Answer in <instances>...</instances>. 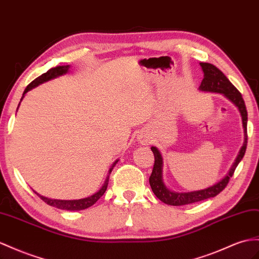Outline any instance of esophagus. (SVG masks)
<instances>
[{
    "label": "esophagus",
    "mask_w": 259,
    "mask_h": 259,
    "mask_svg": "<svg viewBox=\"0 0 259 259\" xmlns=\"http://www.w3.org/2000/svg\"><path fill=\"white\" fill-rule=\"evenodd\" d=\"M147 142H148V141H147V140H145V139H143V140H141V143H142V144H143V143L145 144V143H147Z\"/></svg>",
    "instance_id": "obj_1"
}]
</instances>
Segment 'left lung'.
Here are the masks:
<instances>
[{"instance_id": "1", "label": "left lung", "mask_w": 259, "mask_h": 259, "mask_svg": "<svg viewBox=\"0 0 259 259\" xmlns=\"http://www.w3.org/2000/svg\"><path fill=\"white\" fill-rule=\"evenodd\" d=\"M200 65L204 74L199 89L204 92L220 93V94H223L236 106L242 116L243 128H244V143L234 164L232 165L229 174L225 176L221 182H219L218 184L213 185V186H211L209 188L198 190V191H191V193H174V191H170L169 189L166 188L162 180V165H163L162 155L160 153V151H158L155 147H152L151 150L154 154V166H153V170H152V174L149 178L150 186L154 195L160 199L161 201L170 205H184V204L194 203V202L204 200V199L215 197L217 195L220 194L221 191L227 187V185L230 182V178L233 176L235 168L237 167L238 163L242 161L247 147V110H246V106H245V103H244V99L242 97V94L237 91L235 86L229 81V78L217 68V66L207 62H201Z\"/></svg>"}]
</instances>
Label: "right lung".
I'll return each mask as SVG.
<instances>
[{
    "mask_svg": "<svg viewBox=\"0 0 259 259\" xmlns=\"http://www.w3.org/2000/svg\"><path fill=\"white\" fill-rule=\"evenodd\" d=\"M70 68V65H62V66H56V68H52L50 69L49 71H47L46 73H44V74H41L40 76H38L37 78H35L34 81H32L30 84L27 85V88L25 89L24 91V94H23V97L24 95L27 93L28 91H30L31 89H34L35 86L41 84L46 81H49V79L54 78V77H57L59 75H62L64 74V73L68 72ZM22 97V99H23ZM21 99V101H22ZM19 106V105H18ZM18 109V107H17ZM118 161H116L114 163V165H112L111 168L109 169V174L107 176V178H106V182L104 184V186L102 187V189L98 191V193L94 194L91 197H88V198H84V199H79V200H57V199H49V198H46L44 196H40V195H37L40 197V199H42V200L49 204V205H52V207H56L58 209H63V210H83V209H86V208H90L91 205L94 204L99 198H101L104 194L106 189H107V186H108V181H109V175L111 173L112 168H114V166L116 165Z\"/></svg>",
    "mask_w": 259,
    "mask_h": 259,
    "instance_id": "1",
    "label": "right lung"
}]
</instances>
